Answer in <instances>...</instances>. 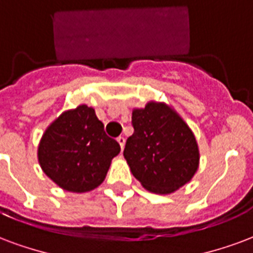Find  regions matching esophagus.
Wrapping results in <instances>:
<instances>
[{
  "instance_id": "34e87169",
  "label": "esophagus",
  "mask_w": 253,
  "mask_h": 253,
  "mask_svg": "<svg viewBox=\"0 0 253 253\" xmlns=\"http://www.w3.org/2000/svg\"><path fill=\"white\" fill-rule=\"evenodd\" d=\"M117 141H118V143H119V145H121V149L122 150H123V149H125V143H126V139H125V136H118L117 138Z\"/></svg>"
}]
</instances>
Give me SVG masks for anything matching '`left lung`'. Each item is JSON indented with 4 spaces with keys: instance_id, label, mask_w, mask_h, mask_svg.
<instances>
[{
    "instance_id": "left-lung-1",
    "label": "left lung",
    "mask_w": 253,
    "mask_h": 253,
    "mask_svg": "<svg viewBox=\"0 0 253 253\" xmlns=\"http://www.w3.org/2000/svg\"><path fill=\"white\" fill-rule=\"evenodd\" d=\"M134 132L123 155L146 190L170 194L189 184L200 165L193 131L178 112L165 102L150 100L132 110Z\"/></svg>"
}]
</instances>
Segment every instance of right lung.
Segmentation results:
<instances>
[{"mask_svg": "<svg viewBox=\"0 0 253 253\" xmlns=\"http://www.w3.org/2000/svg\"><path fill=\"white\" fill-rule=\"evenodd\" d=\"M121 146L87 104L67 110L46 127L37 147L42 171L57 186L85 193L102 184Z\"/></svg>", "mask_w": 253, "mask_h": 253, "instance_id": "add662e5", "label": "right lung"}]
</instances>
